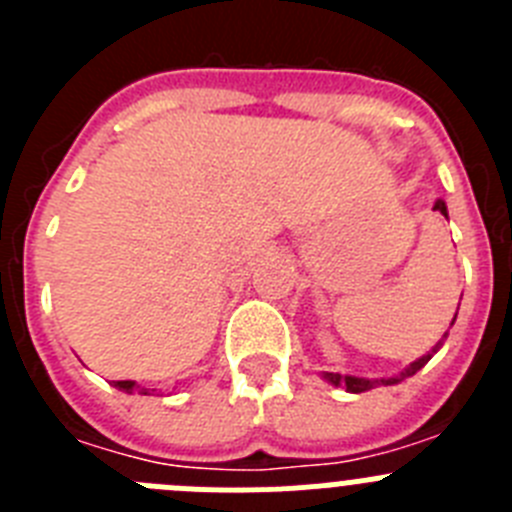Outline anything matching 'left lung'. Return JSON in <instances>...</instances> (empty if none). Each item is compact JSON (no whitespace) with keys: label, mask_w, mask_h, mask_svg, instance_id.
Listing matches in <instances>:
<instances>
[{"label":"left lung","mask_w":512,"mask_h":512,"mask_svg":"<svg viewBox=\"0 0 512 512\" xmlns=\"http://www.w3.org/2000/svg\"><path fill=\"white\" fill-rule=\"evenodd\" d=\"M433 210H438L443 217H446V220H449V210H446V202H443V200H436ZM456 312H459V307H456ZM454 320H456V315H454ZM454 320H451V325H454ZM446 336H449V333H443L441 341H438L436 346H433L431 351H428V354H423V356H420V359L410 361V364L405 366V369H402L400 374H395V377L366 379V377H354V374H338V372H323V374H320V377H323L328 384H333V387H346V392H354V395H359V392H366V390H374V387H382V384H384V387H387V384H400L402 379L413 377L415 372H420V369H423V366L428 364V361H431V356L436 354L438 348L443 346Z\"/></svg>","instance_id":"1"}]
</instances>
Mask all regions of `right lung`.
I'll use <instances>...</instances> for the list:
<instances>
[{"label": "right lung", "mask_w": 512, "mask_h": 512, "mask_svg": "<svg viewBox=\"0 0 512 512\" xmlns=\"http://www.w3.org/2000/svg\"><path fill=\"white\" fill-rule=\"evenodd\" d=\"M120 392H128V395H133V392H138V395H151V392L156 390H146V387H140L138 382H133V379H120V382H112Z\"/></svg>", "instance_id": "add662e5"}]
</instances>
